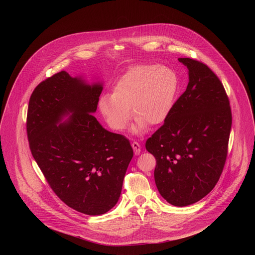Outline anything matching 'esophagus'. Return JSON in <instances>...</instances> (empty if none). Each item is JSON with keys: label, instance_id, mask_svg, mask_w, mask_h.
<instances>
[{"label": "esophagus", "instance_id": "obj_1", "mask_svg": "<svg viewBox=\"0 0 255 255\" xmlns=\"http://www.w3.org/2000/svg\"><path fill=\"white\" fill-rule=\"evenodd\" d=\"M131 146H132V148H133L134 154H135V155H138V154L140 153V151H141V146H140V144H139L138 142H136V141H133V142L131 143Z\"/></svg>", "mask_w": 255, "mask_h": 255}]
</instances>
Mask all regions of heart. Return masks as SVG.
<instances>
[{"mask_svg":"<svg viewBox=\"0 0 255 255\" xmlns=\"http://www.w3.org/2000/svg\"><path fill=\"white\" fill-rule=\"evenodd\" d=\"M178 86V76L169 68L133 67L117 80L111 95L100 98L99 110L113 129L123 130L131 118V109L136 117L133 129L141 131L148 124L157 126L167 119Z\"/></svg>","mask_w":255,"mask_h":255,"instance_id":"heart-1","label":"heart"}]
</instances>
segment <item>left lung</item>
<instances>
[{
  "label": "left lung",
  "instance_id": "obj_1",
  "mask_svg": "<svg viewBox=\"0 0 255 255\" xmlns=\"http://www.w3.org/2000/svg\"><path fill=\"white\" fill-rule=\"evenodd\" d=\"M179 61L188 69L187 87L145 147L157 162L154 178L160 194L182 207L199 201L218 182L232 111L223 83L207 65L189 58Z\"/></svg>",
  "mask_w": 255,
  "mask_h": 255
}]
</instances>
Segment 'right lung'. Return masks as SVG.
Instances as JSON below:
<instances>
[{
    "label": "right lung",
    "mask_w": 255,
    "mask_h": 255,
    "mask_svg": "<svg viewBox=\"0 0 255 255\" xmlns=\"http://www.w3.org/2000/svg\"><path fill=\"white\" fill-rule=\"evenodd\" d=\"M102 89L62 71L37 85L26 118L31 154L50 187L69 207L91 216L117 204L133 156L128 139L103 128L92 114ZM69 112V121L57 125Z\"/></svg>",
    "instance_id": "add662e5"
}]
</instances>
